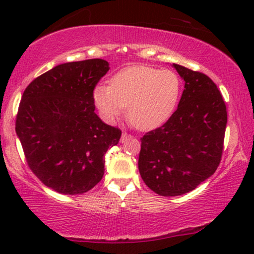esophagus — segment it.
<instances>
[{
    "mask_svg": "<svg viewBox=\"0 0 254 254\" xmlns=\"http://www.w3.org/2000/svg\"><path fill=\"white\" fill-rule=\"evenodd\" d=\"M130 137H133V135H130V134L126 133V131H124L123 135H121V141L125 142L127 140V138H130Z\"/></svg>",
    "mask_w": 254,
    "mask_h": 254,
    "instance_id": "obj_1",
    "label": "esophagus"
}]
</instances>
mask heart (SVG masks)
<instances>
[{
    "mask_svg": "<svg viewBox=\"0 0 254 254\" xmlns=\"http://www.w3.org/2000/svg\"><path fill=\"white\" fill-rule=\"evenodd\" d=\"M182 92V81L170 69L133 65L117 72L111 85L100 84L93 102L106 123L112 124L124 113L137 129L149 130L171 117Z\"/></svg>",
    "mask_w": 254,
    "mask_h": 254,
    "instance_id": "heart-1",
    "label": "heart"
}]
</instances>
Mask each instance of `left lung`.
Returning <instances> with one entry per match:
<instances>
[{
    "label": "left lung",
    "mask_w": 254,
    "mask_h": 254,
    "mask_svg": "<svg viewBox=\"0 0 254 254\" xmlns=\"http://www.w3.org/2000/svg\"><path fill=\"white\" fill-rule=\"evenodd\" d=\"M185 81L178 109L164 125L141 137L140 175L162 196L189 193L220 165L227 106L207 75L173 64Z\"/></svg>",
    "instance_id": "left-lung-1"
}]
</instances>
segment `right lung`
<instances>
[{"mask_svg": "<svg viewBox=\"0 0 254 254\" xmlns=\"http://www.w3.org/2000/svg\"><path fill=\"white\" fill-rule=\"evenodd\" d=\"M102 59L67 62L27 85L16 117L26 163L44 185L61 194L85 193L104 176L107 149L121 130L95 113L93 90L109 71Z\"/></svg>", "mask_w": 254, "mask_h": 254, "instance_id": "add662e5", "label": "right lung"}]
</instances>
